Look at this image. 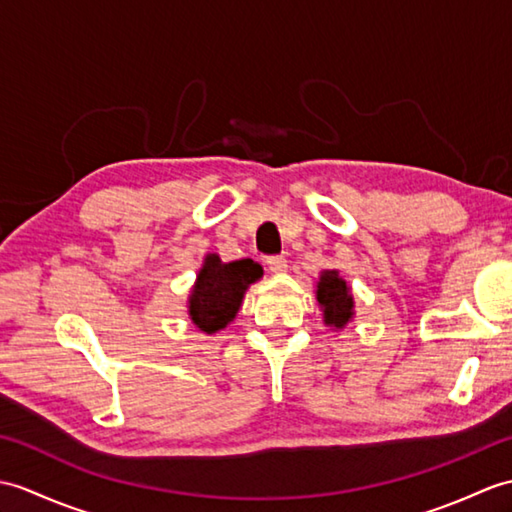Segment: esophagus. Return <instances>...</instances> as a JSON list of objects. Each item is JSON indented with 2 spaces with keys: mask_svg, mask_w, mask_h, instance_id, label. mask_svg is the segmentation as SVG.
Returning a JSON list of instances; mask_svg holds the SVG:
<instances>
[{
  "mask_svg": "<svg viewBox=\"0 0 512 512\" xmlns=\"http://www.w3.org/2000/svg\"><path fill=\"white\" fill-rule=\"evenodd\" d=\"M266 264H268L270 272H285V270H288V259H285L283 255H270L266 259Z\"/></svg>",
  "mask_w": 512,
  "mask_h": 512,
  "instance_id": "obj_1",
  "label": "esophagus"
}]
</instances>
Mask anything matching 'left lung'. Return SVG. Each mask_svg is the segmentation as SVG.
I'll list each match as a JSON object with an SVG mask.
<instances>
[{"label":"left lung","mask_w":512,"mask_h":512,"mask_svg":"<svg viewBox=\"0 0 512 512\" xmlns=\"http://www.w3.org/2000/svg\"><path fill=\"white\" fill-rule=\"evenodd\" d=\"M316 299L323 305L327 325L342 329L349 323V318L353 316V299L347 283L338 277L336 270H327L320 275Z\"/></svg>","instance_id":"left-lung-1"}]
</instances>
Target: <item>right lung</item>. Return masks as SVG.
Wrapping results in <instances>:
<instances>
[{"instance_id":"add662e5","label":"right lung","mask_w":512,"mask_h":512,"mask_svg":"<svg viewBox=\"0 0 512 512\" xmlns=\"http://www.w3.org/2000/svg\"><path fill=\"white\" fill-rule=\"evenodd\" d=\"M261 275L264 270L253 259L222 264L218 255H207L189 296V316L194 325L205 334H216L227 327L240 310L246 288Z\"/></svg>"}]
</instances>
